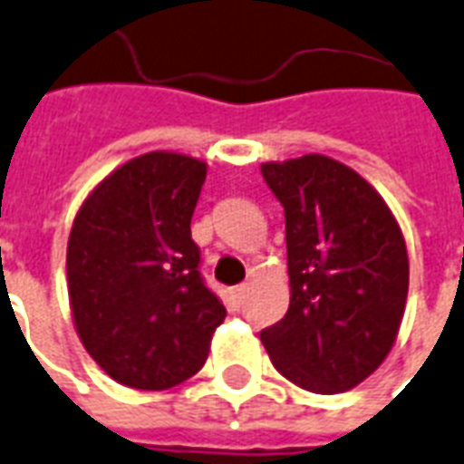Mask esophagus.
<instances>
[{"instance_id": "esophagus-1", "label": "esophagus", "mask_w": 464, "mask_h": 464, "mask_svg": "<svg viewBox=\"0 0 464 464\" xmlns=\"http://www.w3.org/2000/svg\"><path fill=\"white\" fill-rule=\"evenodd\" d=\"M246 293H249V283H239V285H235V288H232V300H235L237 304H242L244 297H246Z\"/></svg>"}]
</instances>
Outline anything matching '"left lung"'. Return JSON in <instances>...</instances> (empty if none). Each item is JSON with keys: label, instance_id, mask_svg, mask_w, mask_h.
<instances>
[{"label": "left lung", "instance_id": "left-lung-1", "mask_svg": "<svg viewBox=\"0 0 464 464\" xmlns=\"http://www.w3.org/2000/svg\"><path fill=\"white\" fill-rule=\"evenodd\" d=\"M281 200L290 307L261 332L283 378L317 394L346 392L385 361L400 332L409 258L397 220L353 169L304 154L261 167Z\"/></svg>", "mask_w": 464, "mask_h": 464}]
</instances>
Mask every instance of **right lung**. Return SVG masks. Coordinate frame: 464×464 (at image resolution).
<instances>
[{
  "label": "right lung",
  "instance_id": "right-lung-1",
  "mask_svg": "<svg viewBox=\"0 0 464 464\" xmlns=\"http://www.w3.org/2000/svg\"><path fill=\"white\" fill-rule=\"evenodd\" d=\"M206 164L150 152L106 176L67 244L72 317L89 355L135 390L196 375L227 314L200 276L191 218Z\"/></svg>",
  "mask_w": 464,
  "mask_h": 464
}]
</instances>
